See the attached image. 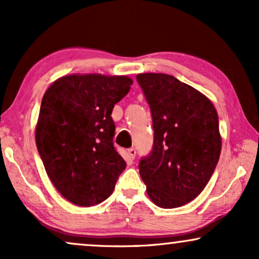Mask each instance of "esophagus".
<instances>
[{
    "label": "esophagus",
    "instance_id": "obj_1",
    "mask_svg": "<svg viewBox=\"0 0 259 259\" xmlns=\"http://www.w3.org/2000/svg\"><path fill=\"white\" fill-rule=\"evenodd\" d=\"M136 154H137V151L134 150V148H130V150H127V157H128L130 160H133V159L136 158Z\"/></svg>",
    "mask_w": 259,
    "mask_h": 259
}]
</instances>
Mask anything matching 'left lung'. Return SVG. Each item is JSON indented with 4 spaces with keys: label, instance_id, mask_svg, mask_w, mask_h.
Segmentation results:
<instances>
[{
    "label": "left lung",
    "instance_id": "1",
    "mask_svg": "<svg viewBox=\"0 0 259 259\" xmlns=\"http://www.w3.org/2000/svg\"><path fill=\"white\" fill-rule=\"evenodd\" d=\"M153 121V150L139 162L150 199L159 207L183 206L199 196L218 164L219 120L203 93L175 76L138 74Z\"/></svg>",
    "mask_w": 259,
    "mask_h": 259
}]
</instances>
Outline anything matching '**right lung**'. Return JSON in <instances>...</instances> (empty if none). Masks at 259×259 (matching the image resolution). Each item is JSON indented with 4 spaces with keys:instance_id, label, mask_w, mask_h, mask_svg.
Masks as SVG:
<instances>
[{
    "instance_id": "obj_1",
    "label": "right lung",
    "mask_w": 259,
    "mask_h": 259,
    "mask_svg": "<svg viewBox=\"0 0 259 259\" xmlns=\"http://www.w3.org/2000/svg\"><path fill=\"white\" fill-rule=\"evenodd\" d=\"M132 83L125 75L70 74L54 81L42 98L37 151L55 189L77 206L107 199L126 168L113 146L111 114Z\"/></svg>"
}]
</instances>
